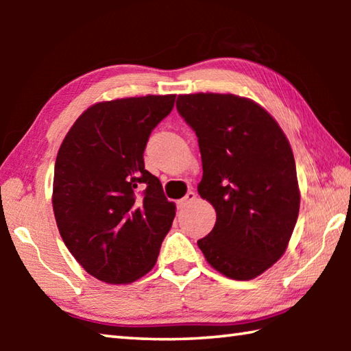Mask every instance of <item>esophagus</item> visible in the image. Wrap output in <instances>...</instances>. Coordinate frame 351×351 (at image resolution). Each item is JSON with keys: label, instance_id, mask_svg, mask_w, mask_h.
I'll return each instance as SVG.
<instances>
[{"label": "esophagus", "instance_id": "esophagus-1", "mask_svg": "<svg viewBox=\"0 0 351 351\" xmlns=\"http://www.w3.org/2000/svg\"><path fill=\"white\" fill-rule=\"evenodd\" d=\"M195 198H197V193H195L193 190H189L186 197L178 201V209H184V207H186L187 204H190L192 201H195Z\"/></svg>", "mask_w": 351, "mask_h": 351}]
</instances>
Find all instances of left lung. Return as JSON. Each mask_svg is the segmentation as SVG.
<instances>
[{"label":"left lung","mask_w":351,"mask_h":351,"mask_svg":"<svg viewBox=\"0 0 351 351\" xmlns=\"http://www.w3.org/2000/svg\"><path fill=\"white\" fill-rule=\"evenodd\" d=\"M176 110L198 138V192L217 212L212 232L198 246L226 277H257L287 251L299 217V184L287 136L268 111L234 94L178 96Z\"/></svg>","instance_id":"left-lung-1"}]
</instances>
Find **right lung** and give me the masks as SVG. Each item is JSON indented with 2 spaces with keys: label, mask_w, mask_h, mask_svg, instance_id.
<instances>
[{
  "label": "right lung",
  "mask_w": 351,
  "mask_h": 351,
  "mask_svg": "<svg viewBox=\"0 0 351 351\" xmlns=\"http://www.w3.org/2000/svg\"><path fill=\"white\" fill-rule=\"evenodd\" d=\"M175 97L93 105L58 150L52 193L58 230L74 258L99 280L121 285L145 276L173 223L176 207L145 170L144 152Z\"/></svg>",
  "instance_id": "1"
}]
</instances>
